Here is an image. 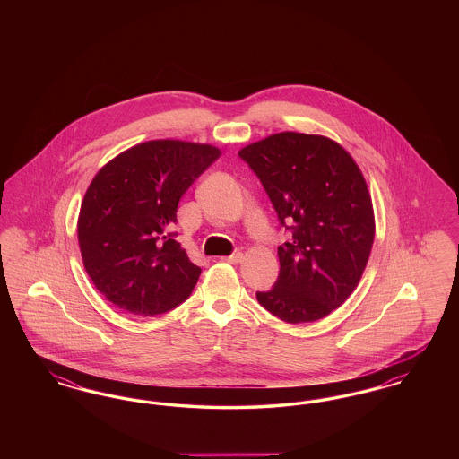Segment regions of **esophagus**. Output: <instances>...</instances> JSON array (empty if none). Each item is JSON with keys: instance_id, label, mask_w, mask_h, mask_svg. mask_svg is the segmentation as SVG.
<instances>
[{"instance_id": "34e87169", "label": "esophagus", "mask_w": 459, "mask_h": 459, "mask_svg": "<svg viewBox=\"0 0 459 459\" xmlns=\"http://www.w3.org/2000/svg\"><path fill=\"white\" fill-rule=\"evenodd\" d=\"M225 262L232 263V264H238V263L242 262V253H240V251L232 253L230 256H227V258H225Z\"/></svg>"}]
</instances>
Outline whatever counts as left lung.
<instances>
[{"mask_svg":"<svg viewBox=\"0 0 459 459\" xmlns=\"http://www.w3.org/2000/svg\"><path fill=\"white\" fill-rule=\"evenodd\" d=\"M292 239L258 303L287 324L315 322L342 305L370 256L375 220L367 182L351 154L324 135L273 134L239 152Z\"/></svg>","mask_w":459,"mask_h":459,"instance_id":"1","label":"left lung"}]
</instances>
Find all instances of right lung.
<instances>
[{
  "instance_id": "right-lung-1",
  "label": "right lung",
  "mask_w": 459,
  "mask_h": 459,
  "mask_svg": "<svg viewBox=\"0 0 459 459\" xmlns=\"http://www.w3.org/2000/svg\"><path fill=\"white\" fill-rule=\"evenodd\" d=\"M219 156L210 144L148 141L92 178L77 236L86 272L109 303L153 316L191 296L201 268L175 240L177 206Z\"/></svg>"
}]
</instances>
